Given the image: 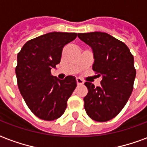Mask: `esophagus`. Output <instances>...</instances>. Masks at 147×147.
<instances>
[{"label": "esophagus", "mask_w": 147, "mask_h": 147, "mask_svg": "<svg viewBox=\"0 0 147 147\" xmlns=\"http://www.w3.org/2000/svg\"><path fill=\"white\" fill-rule=\"evenodd\" d=\"M76 83H77V85H83L84 82H83V80H81L80 78H77L76 79Z\"/></svg>", "instance_id": "1"}]
</instances>
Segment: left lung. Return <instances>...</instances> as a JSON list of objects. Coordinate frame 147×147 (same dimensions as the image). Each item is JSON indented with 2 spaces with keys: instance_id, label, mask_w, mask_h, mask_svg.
Instances as JSON below:
<instances>
[{
  "instance_id": "left-lung-1",
  "label": "left lung",
  "mask_w": 147,
  "mask_h": 147,
  "mask_svg": "<svg viewBox=\"0 0 147 147\" xmlns=\"http://www.w3.org/2000/svg\"><path fill=\"white\" fill-rule=\"evenodd\" d=\"M78 37L92 48L93 70L102 76L100 86L84 83L88 89L84 109L92 120L109 121L120 113L132 93L136 76L134 57L123 42L107 33H79Z\"/></svg>"
}]
</instances>
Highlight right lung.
I'll return each mask as SVG.
<instances>
[{
  "instance_id": "add662e5",
  "label": "right lung",
  "mask_w": 147,
  "mask_h": 147,
  "mask_svg": "<svg viewBox=\"0 0 147 147\" xmlns=\"http://www.w3.org/2000/svg\"><path fill=\"white\" fill-rule=\"evenodd\" d=\"M77 33L51 32L29 40L17 55L16 74L21 95L37 117L51 121L61 117L76 87L71 76L54 78L52 67L61 61L62 49Z\"/></svg>"
}]
</instances>
